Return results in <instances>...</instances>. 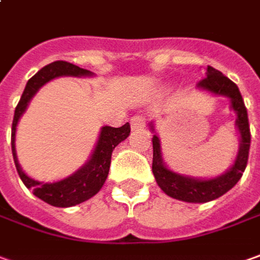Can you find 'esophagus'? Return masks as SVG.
<instances>
[{
  "label": "esophagus",
  "instance_id": "obj_1",
  "mask_svg": "<svg viewBox=\"0 0 260 260\" xmlns=\"http://www.w3.org/2000/svg\"><path fill=\"white\" fill-rule=\"evenodd\" d=\"M130 124H132V128L133 130H141V128H144L146 126V117L144 116H133L132 119H130Z\"/></svg>",
  "mask_w": 260,
  "mask_h": 260
}]
</instances>
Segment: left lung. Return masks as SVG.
Here are the masks:
<instances>
[{"instance_id": "1", "label": "left lung", "mask_w": 260, "mask_h": 260, "mask_svg": "<svg viewBox=\"0 0 260 260\" xmlns=\"http://www.w3.org/2000/svg\"><path fill=\"white\" fill-rule=\"evenodd\" d=\"M198 87L218 96H226L231 99V106L238 116L236 126L241 133V147L235 164L225 174L212 180H195V178L175 174L162 164L160 140L157 136H154L153 174L155 177V181L168 197L185 202H208L228 192L241 180L249 158L250 128L248 110L245 107L242 94L239 92L238 86L231 79L222 75V72L216 71L212 66H207L205 78L198 82Z\"/></svg>"}]
</instances>
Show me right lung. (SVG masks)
<instances>
[{
  "label": "right lung",
  "mask_w": 260,
  "mask_h": 260,
  "mask_svg": "<svg viewBox=\"0 0 260 260\" xmlns=\"http://www.w3.org/2000/svg\"><path fill=\"white\" fill-rule=\"evenodd\" d=\"M90 73H92L90 71L82 69L65 60L52 62L49 65L44 66L39 72L35 73L28 80L24 93L15 107L14 120H12V132H11V147H12V155H14V162L17 167L18 175L25 184V187L32 189V192L37 195L38 198H41L42 201L48 202L53 207H60V208L73 207L92 198L93 195L99 192V189L103 187L109 174L113 150L119 143L128 137L130 124L126 123L121 127H103L100 132L99 141L87 164H85L75 174L65 180L49 184V182H39L29 178L18 164L17 153H15V132H17L18 120L25 112L32 96L46 82L58 76H89Z\"/></svg>",
  "instance_id": "add662e5"
}]
</instances>
